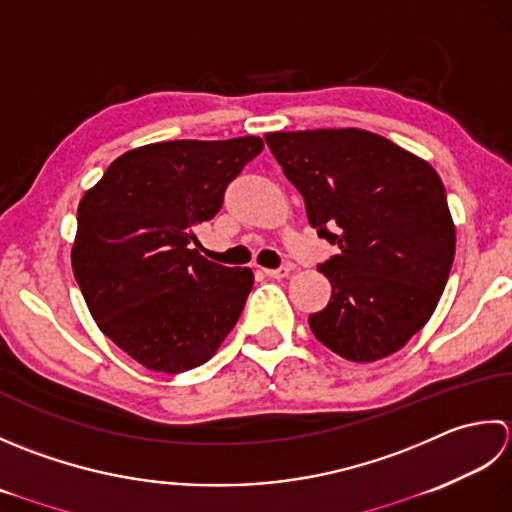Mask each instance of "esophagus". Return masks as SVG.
<instances>
[{
    "label": "esophagus",
    "mask_w": 512,
    "mask_h": 512,
    "mask_svg": "<svg viewBox=\"0 0 512 512\" xmlns=\"http://www.w3.org/2000/svg\"><path fill=\"white\" fill-rule=\"evenodd\" d=\"M291 274L289 267H278V269H265V276L269 278H287Z\"/></svg>",
    "instance_id": "obj_1"
}]
</instances>
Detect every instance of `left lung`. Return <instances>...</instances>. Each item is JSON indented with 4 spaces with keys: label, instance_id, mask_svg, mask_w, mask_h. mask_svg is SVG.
I'll return each mask as SVG.
<instances>
[{
    "label": "left lung",
    "instance_id": "obj_1",
    "mask_svg": "<svg viewBox=\"0 0 512 512\" xmlns=\"http://www.w3.org/2000/svg\"><path fill=\"white\" fill-rule=\"evenodd\" d=\"M305 198L318 236L340 247L320 265L333 294L309 316L327 349L351 362L400 351L437 307L455 256L442 179L420 156L367 130L265 134Z\"/></svg>",
    "mask_w": 512,
    "mask_h": 512
}]
</instances>
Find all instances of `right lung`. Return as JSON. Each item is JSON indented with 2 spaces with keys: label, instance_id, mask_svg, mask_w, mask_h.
Here are the masks:
<instances>
[{
  "label": "right lung",
  "instance_id": "right-lung-1",
  "mask_svg": "<svg viewBox=\"0 0 512 512\" xmlns=\"http://www.w3.org/2000/svg\"><path fill=\"white\" fill-rule=\"evenodd\" d=\"M260 137L163 141L121 154L81 196L72 271L97 327L156 373L210 360L245 307L254 271L192 247Z\"/></svg>",
  "mask_w": 512,
  "mask_h": 512
}]
</instances>
